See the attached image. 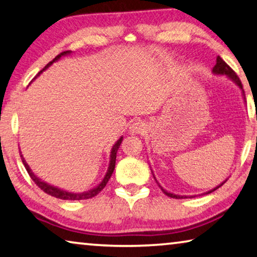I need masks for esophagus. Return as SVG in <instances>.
Here are the masks:
<instances>
[{
	"mask_svg": "<svg viewBox=\"0 0 257 257\" xmlns=\"http://www.w3.org/2000/svg\"><path fill=\"white\" fill-rule=\"evenodd\" d=\"M147 129V124L143 121H136L133 124H130L129 127V134L130 135H139V134L144 133V130Z\"/></svg>",
	"mask_w": 257,
	"mask_h": 257,
	"instance_id": "34e87169",
	"label": "esophagus"
}]
</instances>
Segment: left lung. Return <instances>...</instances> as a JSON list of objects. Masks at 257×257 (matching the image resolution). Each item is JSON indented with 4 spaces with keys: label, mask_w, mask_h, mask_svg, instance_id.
Listing matches in <instances>:
<instances>
[{
    "label": "left lung",
    "mask_w": 257,
    "mask_h": 257,
    "mask_svg": "<svg viewBox=\"0 0 257 257\" xmlns=\"http://www.w3.org/2000/svg\"><path fill=\"white\" fill-rule=\"evenodd\" d=\"M212 74L213 75H218V76H226V77L228 78V79H231L233 83L235 84L236 86L239 87V89L241 90V92H242V95H243V99H244V92H243V89H242V84H241V80L239 79V77L238 76H236V74L234 71L232 70L231 68H229L226 63H225V61L221 59L220 56H217V60H216V66L213 67V69H212ZM151 172H152V170H151ZM152 175H153V178H155V180H156V182L158 183V186L160 187V189L163 190V193L165 194V195H167V196H170V197H172V198H188V196H183V195H177V194H173V193H170V191H167L166 189H164L162 186H160V183L157 181V179H156V177H155V174H153V172H152ZM227 181V179L226 180H224L223 182L220 183L219 186H217V187H214L213 189H211V190H209V191H206V193H203L202 195H205V194H210V193H212V191H214L216 189H218L219 188V187H221L224 185L225 182ZM190 198L191 197H195V195L194 196H189Z\"/></svg>",
    "instance_id": "1"
}]
</instances>
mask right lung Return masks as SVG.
<instances>
[{"label": "right lung", "mask_w": 257, "mask_h": 257, "mask_svg": "<svg viewBox=\"0 0 257 257\" xmlns=\"http://www.w3.org/2000/svg\"><path fill=\"white\" fill-rule=\"evenodd\" d=\"M70 54H71V51H67V52L61 53V54H59V55H57V56L55 57L54 60L51 61V62H49V63L47 64V66H46V67L43 69V70H41V71L39 72V74L37 75V77H38V76H39V75L43 74V71H45L46 69H48L49 67L52 66L53 63L56 62V61H59V60L61 59V57L67 56V55H70ZM37 77H36V78H37ZM122 141H123V137H120V139H118V140L115 142V144H114L113 147H112V150H110V156H109V165H108V168H107V172H106L104 179L101 180V182L99 183L98 186H95L94 188H92V189L87 190V191H83V193H71V191H67V190H64V189H61V188H59V187L52 186V185H49V183H47L46 181H43V180H41L40 178H38L37 175L33 173L32 170H31L30 166L28 165V163L25 162V159H24V157H23L22 152H21V158H22L23 164H24V166H25V168H26V171H28V173L30 174L31 179H32L33 181H34V183H36V185H37L38 187H39L40 189H43V191H45L46 194L51 195V196H54V197H56V198H60V200H67V201L87 200V198L94 197L95 195H98L99 193H100V191L105 188L106 183L108 182V180L110 179V177H112V174H113V172H114V168H115L116 152H117V150H118V148H120Z\"/></svg>", "instance_id": "1"}]
</instances>
